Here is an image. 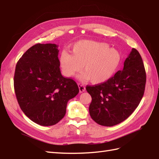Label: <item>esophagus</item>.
<instances>
[{"label":"esophagus","instance_id":"obj_1","mask_svg":"<svg viewBox=\"0 0 159 159\" xmlns=\"http://www.w3.org/2000/svg\"><path fill=\"white\" fill-rule=\"evenodd\" d=\"M78 86H79V92L80 93H83L84 92H85V86H84L83 85H82V84L80 83H79L78 84Z\"/></svg>","mask_w":159,"mask_h":159}]
</instances>
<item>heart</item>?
<instances>
[{
	"mask_svg": "<svg viewBox=\"0 0 159 159\" xmlns=\"http://www.w3.org/2000/svg\"><path fill=\"white\" fill-rule=\"evenodd\" d=\"M72 54L63 51L59 64L63 74L73 77L83 70L80 79L93 84L106 82L116 72L121 61L120 52L109 48L106 43L90 40L78 42L72 48Z\"/></svg>",
	"mask_w": 159,
	"mask_h": 159,
	"instance_id": "obj_1",
	"label": "heart"
}]
</instances>
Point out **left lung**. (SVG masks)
Wrapping results in <instances>:
<instances>
[{"label":"left lung","mask_w":159,"mask_h":159,"mask_svg":"<svg viewBox=\"0 0 159 159\" xmlns=\"http://www.w3.org/2000/svg\"><path fill=\"white\" fill-rule=\"evenodd\" d=\"M146 74L139 52L133 48L119 70L106 82L86 87L92 96L89 111L97 124L113 126L136 109L143 96Z\"/></svg>","instance_id":"1"}]
</instances>
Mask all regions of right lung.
<instances>
[{
  "label": "right lung",
  "mask_w": 159,
  "mask_h": 159,
  "mask_svg": "<svg viewBox=\"0 0 159 159\" xmlns=\"http://www.w3.org/2000/svg\"><path fill=\"white\" fill-rule=\"evenodd\" d=\"M58 45L37 43L16 64L14 90L22 111L43 126H52L66 113L67 102L79 92L74 80L61 74Z\"/></svg>",
  "instance_id": "1"
}]
</instances>
